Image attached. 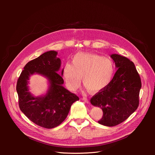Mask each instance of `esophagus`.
I'll use <instances>...</instances> for the list:
<instances>
[{"instance_id": "esophagus-1", "label": "esophagus", "mask_w": 155, "mask_h": 155, "mask_svg": "<svg viewBox=\"0 0 155 155\" xmlns=\"http://www.w3.org/2000/svg\"><path fill=\"white\" fill-rule=\"evenodd\" d=\"M82 101H84V102H85L86 103H88V102H88V99L85 98V97H83V98H82Z\"/></svg>"}]
</instances>
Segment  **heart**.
I'll return each instance as SVG.
<instances>
[{
	"label": "heart",
	"instance_id": "1",
	"mask_svg": "<svg viewBox=\"0 0 155 155\" xmlns=\"http://www.w3.org/2000/svg\"><path fill=\"white\" fill-rule=\"evenodd\" d=\"M114 70V64L110 58L94 53H78L73 56L72 64H64L62 75L70 91L77 90L82 77L86 87L95 93L109 85Z\"/></svg>",
	"mask_w": 155,
	"mask_h": 155
}]
</instances>
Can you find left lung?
<instances>
[{"mask_svg": "<svg viewBox=\"0 0 155 155\" xmlns=\"http://www.w3.org/2000/svg\"><path fill=\"white\" fill-rule=\"evenodd\" d=\"M110 57L117 70L109 85L91 99L93 105L103 111L98 123L109 127L123 123L137 109L141 88V78L134 63L117 54Z\"/></svg>", "mask_w": 155, "mask_h": 155, "instance_id": "1", "label": "left lung"}]
</instances>
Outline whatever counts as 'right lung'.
I'll list each match as a JSON object with an SVG mask.
<instances>
[{
    "label": "right lung",
    "instance_id": "obj_1",
    "mask_svg": "<svg viewBox=\"0 0 155 155\" xmlns=\"http://www.w3.org/2000/svg\"><path fill=\"white\" fill-rule=\"evenodd\" d=\"M56 51H49L29 61L18 78L16 91L21 110L32 123L42 127L51 129L61 124L67 117L71 105L78 97L65 88L58 71L61 60ZM35 72L46 77L51 85L47 93L35 97L28 91V80Z\"/></svg>",
    "mask_w": 155,
    "mask_h": 155
}]
</instances>
